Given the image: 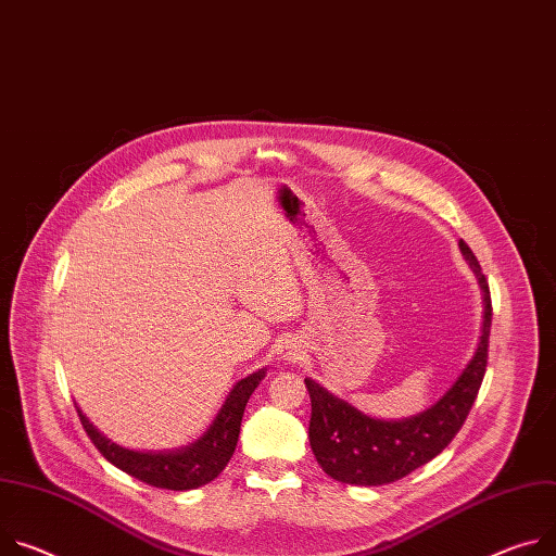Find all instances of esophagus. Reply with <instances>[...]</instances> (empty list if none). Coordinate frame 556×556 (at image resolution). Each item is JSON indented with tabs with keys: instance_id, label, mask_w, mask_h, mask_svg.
Wrapping results in <instances>:
<instances>
[{
	"instance_id": "1",
	"label": "esophagus",
	"mask_w": 556,
	"mask_h": 556,
	"mask_svg": "<svg viewBox=\"0 0 556 556\" xmlns=\"http://www.w3.org/2000/svg\"><path fill=\"white\" fill-rule=\"evenodd\" d=\"M279 355H281V359H283V362H288V364H290V362H294V359H296V348H294V345H283Z\"/></svg>"
}]
</instances>
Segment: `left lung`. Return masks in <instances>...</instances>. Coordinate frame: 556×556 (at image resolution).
Wrapping results in <instances>:
<instances>
[{
    "label": "left lung",
    "mask_w": 556,
    "mask_h": 556,
    "mask_svg": "<svg viewBox=\"0 0 556 556\" xmlns=\"http://www.w3.org/2000/svg\"><path fill=\"white\" fill-rule=\"evenodd\" d=\"M459 250L483 294V326L472 359L428 410L399 421L375 419L306 379L313 403L311 447L328 477L350 485L392 483L434 459L462 430L485 375L492 301L485 275L464 239Z\"/></svg>",
    "instance_id": "left-lung-1"
}]
</instances>
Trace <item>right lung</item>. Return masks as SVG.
I'll return each mask as SVG.
<instances>
[{"label":"right lung","mask_w":556,"mask_h":556,"mask_svg":"<svg viewBox=\"0 0 556 556\" xmlns=\"http://www.w3.org/2000/svg\"><path fill=\"white\" fill-rule=\"evenodd\" d=\"M264 377H266V370L262 368L257 372L248 375L245 379L237 381L230 394L226 396L215 421L211 424V428L194 443L179 450L141 452V450L122 447L119 443L111 441L104 432H99L90 424V419L79 410L77 403L75 408L94 447L102 452L115 468L155 488L194 490L199 485L211 483L230 462L232 452L237 447L245 403Z\"/></svg>","instance_id":"right-lung-1"}]
</instances>
